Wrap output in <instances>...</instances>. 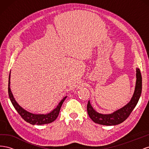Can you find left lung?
<instances>
[{
  "label": "left lung",
  "instance_id": "1",
  "mask_svg": "<svg viewBox=\"0 0 149 149\" xmlns=\"http://www.w3.org/2000/svg\"><path fill=\"white\" fill-rule=\"evenodd\" d=\"M136 84L134 95L130 101L121 109L110 114H101L95 111L89 101L87 104V111L89 116L94 123L105 125H114L119 124L127 119L139 101L142 93V81L141 71L136 69Z\"/></svg>",
  "mask_w": 149,
  "mask_h": 149
}]
</instances>
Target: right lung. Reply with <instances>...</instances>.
Returning <instances> with one entry per match:
<instances>
[{"label":"right lung","mask_w":149,"mask_h":149,"mask_svg":"<svg viewBox=\"0 0 149 149\" xmlns=\"http://www.w3.org/2000/svg\"><path fill=\"white\" fill-rule=\"evenodd\" d=\"M10 73L9 74V77H8V96H9V98L13 107H15V109L18 112V113H19L20 116L22 117V119H24L26 122H27V123L32 125H35V124L42 125V124L51 123L57 118L58 116L59 115V112L61 109V107L63 104V103L64 101L65 100V99L66 98V96L63 98V100L60 101L59 104L57 106V107L55 109L47 114H34L32 113H30V112H27L25 109H24L23 108L20 107L15 101L14 97L13 96V94L10 91Z\"/></svg>","instance_id":"obj_1"}]
</instances>
